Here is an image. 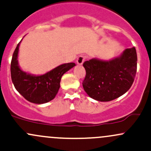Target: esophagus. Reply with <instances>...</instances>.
<instances>
[{"mask_svg":"<svg viewBox=\"0 0 151 151\" xmlns=\"http://www.w3.org/2000/svg\"><path fill=\"white\" fill-rule=\"evenodd\" d=\"M85 59H86V57L84 55H83L78 56V58H77V60H76L77 64L78 65H82L84 61H85Z\"/></svg>","mask_w":151,"mask_h":151,"instance_id":"obj_1","label":"esophagus"}]
</instances>
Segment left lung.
<instances>
[{
  "instance_id": "1",
  "label": "left lung",
  "mask_w": 151,
  "mask_h": 151,
  "mask_svg": "<svg viewBox=\"0 0 151 151\" xmlns=\"http://www.w3.org/2000/svg\"><path fill=\"white\" fill-rule=\"evenodd\" d=\"M137 52L128 48L119 58L109 61L91 59L83 63L86 76L83 87L89 96L109 101L125 93L133 83L137 71Z\"/></svg>"
}]
</instances>
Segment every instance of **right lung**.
Masks as SVG:
<instances>
[{
    "mask_svg": "<svg viewBox=\"0 0 151 151\" xmlns=\"http://www.w3.org/2000/svg\"><path fill=\"white\" fill-rule=\"evenodd\" d=\"M20 42L14 50L11 63V80L14 87L24 99L32 103L40 104L51 101L58 93L63 75L76 64L74 63L63 64L42 76L27 74L18 65L17 57Z\"/></svg>",
    "mask_w": 151,
    "mask_h": 151,
    "instance_id": "right-lung-1",
    "label": "right lung"
}]
</instances>
